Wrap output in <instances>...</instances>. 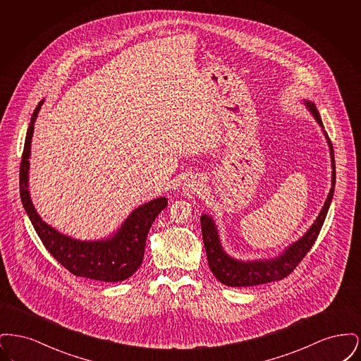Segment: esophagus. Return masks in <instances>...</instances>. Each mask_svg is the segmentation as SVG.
Masks as SVG:
<instances>
[{
  "mask_svg": "<svg viewBox=\"0 0 361 361\" xmlns=\"http://www.w3.org/2000/svg\"><path fill=\"white\" fill-rule=\"evenodd\" d=\"M200 189H202V181L199 178H196V177H190L184 184V193L188 195V196L195 195V193H199Z\"/></svg>",
  "mask_w": 361,
  "mask_h": 361,
  "instance_id": "esophagus-1",
  "label": "esophagus"
}]
</instances>
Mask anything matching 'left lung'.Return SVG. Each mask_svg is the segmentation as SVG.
I'll use <instances>...</instances> for the list:
<instances>
[{
	"mask_svg": "<svg viewBox=\"0 0 361 361\" xmlns=\"http://www.w3.org/2000/svg\"><path fill=\"white\" fill-rule=\"evenodd\" d=\"M306 106L315 118L317 123L324 128L322 119L317 111L315 104L305 100ZM327 145L330 149V158H331V188L327 195L326 202L322 207L317 221L310 227L309 231L300 238L290 245L281 255L277 257L269 259H255V261H240L230 257L222 247L218 228L211 216L202 215L200 224H202V234L203 242L206 247L207 259L211 272L214 276L228 287H252L259 286L265 283H271L276 280H281L291 274L292 271L299 265V262L309 253L311 246L315 243L318 234L325 222L329 207L331 203L334 195V185H336V162H334V150L331 142L327 137Z\"/></svg>",
	"mask_w": 361,
	"mask_h": 361,
	"instance_id": "obj_1",
	"label": "left lung"
}]
</instances>
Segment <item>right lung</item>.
Segmentation results:
<instances>
[{
  "instance_id": "add662e5",
  "label": "right lung",
  "mask_w": 361,
  "mask_h": 361,
  "mask_svg": "<svg viewBox=\"0 0 361 361\" xmlns=\"http://www.w3.org/2000/svg\"><path fill=\"white\" fill-rule=\"evenodd\" d=\"M42 104L43 100L37 104L32 114L20 164V196L25 212L46 249L70 274L108 283L123 281L134 275L140 267L149 230L158 214L168 204V199L158 197L137 207L121 228L106 240H74L43 222L35 209L28 190L31 140Z\"/></svg>"
}]
</instances>
